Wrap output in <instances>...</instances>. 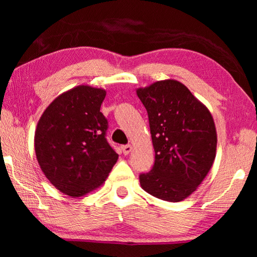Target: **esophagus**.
<instances>
[{
  "mask_svg": "<svg viewBox=\"0 0 257 257\" xmlns=\"http://www.w3.org/2000/svg\"><path fill=\"white\" fill-rule=\"evenodd\" d=\"M121 150H122V154H123L124 156H127V155L130 154V152H132L133 147L130 146V145H125V146H122V147H121Z\"/></svg>",
  "mask_w": 257,
  "mask_h": 257,
  "instance_id": "1",
  "label": "esophagus"
}]
</instances>
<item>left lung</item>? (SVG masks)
I'll return each mask as SVG.
<instances>
[{"label":"left lung","mask_w":257,"mask_h":257,"mask_svg":"<svg viewBox=\"0 0 257 257\" xmlns=\"http://www.w3.org/2000/svg\"><path fill=\"white\" fill-rule=\"evenodd\" d=\"M149 117L156 160L140 174V185L155 198L187 199L209 173L217 136L209 109L176 79L159 80L136 90Z\"/></svg>","instance_id":"left-lung-1"}]
</instances>
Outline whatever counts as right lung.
Masks as SVG:
<instances>
[{"instance_id": "obj_1", "label": "right lung", "mask_w": 257, "mask_h": 257, "mask_svg": "<svg viewBox=\"0 0 257 257\" xmlns=\"http://www.w3.org/2000/svg\"><path fill=\"white\" fill-rule=\"evenodd\" d=\"M106 90L79 85L54 99L38 120L34 147L43 173L62 193L79 198L99 188L118 160L100 112Z\"/></svg>"}]
</instances>
